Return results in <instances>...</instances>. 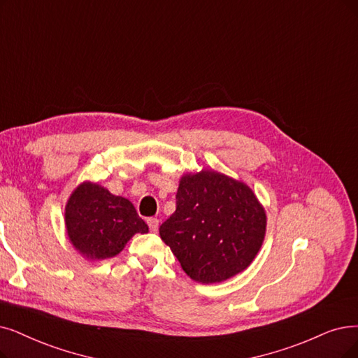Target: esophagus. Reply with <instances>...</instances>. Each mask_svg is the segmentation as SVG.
<instances>
[{
  "label": "esophagus",
  "instance_id": "esophagus-1",
  "mask_svg": "<svg viewBox=\"0 0 358 358\" xmlns=\"http://www.w3.org/2000/svg\"><path fill=\"white\" fill-rule=\"evenodd\" d=\"M147 224H148L151 232H157V231H159V219L150 217V219H147Z\"/></svg>",
  "mask_w": 358,
  "mask_h": 358
}]
</instances>
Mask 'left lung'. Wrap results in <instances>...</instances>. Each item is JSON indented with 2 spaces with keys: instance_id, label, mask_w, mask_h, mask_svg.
Returning <instances> with one entry per match:
<instances>
[{
  "instance_id": "obj_1",
  "label": "left lung",
  "mask_w": 358,
  "mask_h": 358,
  "mask_svg": "<svg viewBox=\"0 0 358 358\" xmlns=\"http://www.w3.org/2000/svg\"><path fill=\"white\" fill-rule=\"evenodd\" d=\"M266 234V213L242 182L203 170L180 179L160 236L191 279L222 282L247 268Z\"/></svg>"
}]
</instances>
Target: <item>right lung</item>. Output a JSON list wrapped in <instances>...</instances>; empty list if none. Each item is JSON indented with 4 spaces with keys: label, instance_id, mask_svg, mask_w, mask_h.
I'll return each mask as SVG.
<instances>
[{
    "label": "right lung",
    "instance_id": "obj_1",
    "mask_svg": "<svg viewBox=\"0 0 358 358\" xmlns=\"http://www.w3.org/2000/svg\"><path fill=\"white\" fill-rule=\"evenodd\" d=\"M67 235L75 248L91 260L119 254L135 234H147L129 199L116 196L95 183H82L66 207Z\"/></svg>",
    "mask_w": 358,
    "mask_h": 358
}]
</instances>
